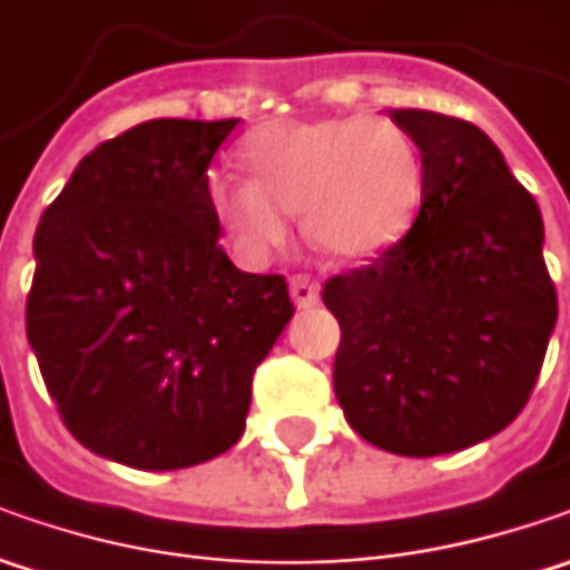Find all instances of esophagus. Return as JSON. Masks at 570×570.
Wrapping results in <instances>:
<instances>
[{"label":"esophagus","instance_id":"34e87169","mask_svg":"<svg viewBox=\"0 0 570 570\" xmlns=\"http://www.w3.org/2000/svg\"><path fill=\"white\" fill-rule=\"evenodd\" d=\"M288 288H292V301H295L297 307H314L320 301V285L311 275H292Z\"/></svg>","mask_w":570,"mask_h":570}]
</instances>
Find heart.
<instances>
[{"mask_svg": "<svg viewBox=\"0 0 570 570\" xmlns=\"http://www.w3.org/2000/svg\"><path fill=\"white\" fill-rule=\"evenodd\" d=\"M247 184L215 180L208 208L244 266H266L304 215L317 250L367 259L403 237L425 193L415 139L390 117L269 120L240 142Z\"/></svg>", "mask_w": 570, "mask_h": 570, "instance_id": "b5f03b06", "label": "heart"}]
</instances>
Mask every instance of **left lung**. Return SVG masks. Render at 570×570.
Masks as SVG:
<instances>
[{
  "label": "left lung",
  "mask_w": 570,
  "mask_h": 570,
  "mask_svg": "<svg viewBox=\"0 0 570 570\" xmlns=\"http://www.w3.org/2000/svg\"><path fill=\"white\" fill-rule=\"evenodd\" d=\"M425 165L422 206L393 247L333 275L340 320L333 386L374 448L438 456L520 415L549 348L559 295L542 259V215L498 145L466 120L393 110Z\"/></svg>",
  "instance_id": "obj_1"
}]
</instances>
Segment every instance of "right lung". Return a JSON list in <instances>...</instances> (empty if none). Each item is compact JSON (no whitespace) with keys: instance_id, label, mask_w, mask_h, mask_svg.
<instances>
[{"instance_id":"1","label":"right lung","mask_w":570,"mask_h":570,"mask_svg":"<svg viewBox=\"0 0 570 570\" xmlns=\"http://www.w3.org/2000/svg\"><path fill=\"white\" fill-rule=\"evenodd\" d=\"M237 120H148L100 142L40 215L28 342L81 448L184 470L234 448L256 364L295 314L282 275L218 247L208 165Z\"/></svg>"}]
</instances>
